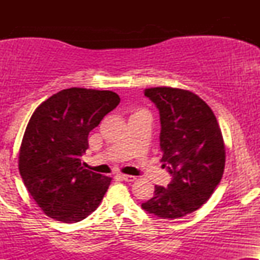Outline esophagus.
Listing matches in <instances>:
<instances>
[{
    "label": "esophagus",
    "mask_w": 260,
    "mask_h": 260,
    "mask_svg": "<svg viewBox=\"0 0 260 260\" xmlns=\"http://www.w3.org/2000/svg\"><path fill=\"white\" fill-rule=\"evenodd\" d=\"M118 177H120L122 181H126V182H133V181H136V180H137V178L134 177V176H131V175H123V174H120V175H118Z\"/></svg>",
    "instance_id": "esophagus-1"
}]
</instances>
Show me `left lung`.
<instances>
[{"instance_id": "1", "label": "left lung", "mask_w": 260, "mask_h": 260, "mask_svg": "<svg viewBox=\"0 0 260 260\" xmlns=\"http://www.w3.org/2000/svg\"><path fill=\"white\" fill-rule=\"evenodd\" d=\"M144 94L159 109L161 161L174 178L168 187L155 186L142 208L160 219H180L205 204L221 181L222 133L213 110L194 92L157 86Z\"/></svg>"}]
</instances>
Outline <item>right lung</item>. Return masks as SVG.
Instances as JSON below:
<instances>
[{"mask_svg": "<svg viewBox=\"0 0 260 260\" xmlns=\"http://www.w3.org/2000/svg\"><path fill=\"white\" fill-rule=\"evenodd\" d=\"M120 100L110 90L70 88L32 112L18 168L28 192L47 216L78 222L99 207L112 178L84 169L80 157L89 148V132Z\"/></svg>", "mask_w": 260, "mask_h": 260, "instance_id": "add662e5", "label": "right lung"}]
</instances>
